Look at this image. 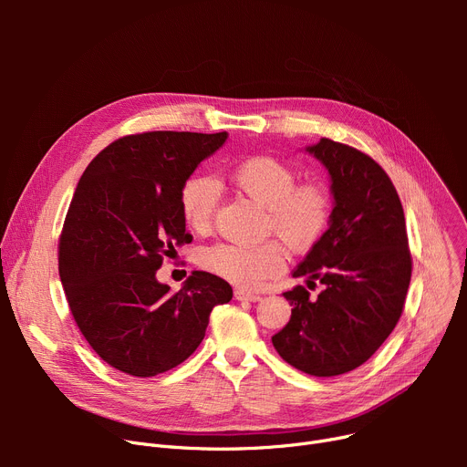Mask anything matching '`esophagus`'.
I'll list each match as a JSON object with an SVG mask.
<instances>
[{"mask_svg": "<svg viewBox=\"0 0 467 467\" xmlns=\"http://www.w3.org/2000/svg\"><path fill=\"white\" fill-rule=\"evenodd\" d=\"M234 297L238 301H250V303H255V301L261 299V296H257V293H252V291H246V289H236Z\"/></svg>", "mask_w": 467, "mask_h": 467, "instance_id": "34e87169", "label": "esophagus"}]
</instances>
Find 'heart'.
Here are the masks:
<instances>
[{"instance_id":"b5f03b06","label":"heart","mask_w":467,"mask_h":467,"mask_svg":"<svg viewBox=\"0 0 467 467\" xmlns=\"http://www.w3.org/2000/svg\"><path fill=\"white\" fill-rule=\"evenodd\" d=\"M229 178L238 191L266 208V229L275 231L293 250L312 248L326 233L331 215L327 192L317 185H296V174L284 162L263 155L248 157L231 168ZM219 196L212 178L187 180L182 189V213L189 229H210ZM285 257V248L276 240L259 246L217 244L204 252L202 265L210 273L252 289L282 273Z\"/></svg>"}]
</instances>
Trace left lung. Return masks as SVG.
I'll list each match as a JSON object with an SVG mask.
<instances>
[{
	"label": "left lung",
	"instance_id": "left-lung-1",
	"mask_svg": "<svg viewBox=\"0 0 467 467\" xmlns=\"http://www.w3.org/2000/svg\"><path fill=\"white\" fill-rule=\"evenodd\" d=\"M305 151L329 174V229L293 276L324 284L316 299L285 291L291 317L273 337L276 352L312 377H337L369 359L394 331L410 282L403 206L386 171L350 145L322 138Z\"/></svg>",
	"mask_w": 467,
	"mask_h": 467
}]
</instances>
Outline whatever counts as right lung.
Wrapping results in <instances>:
<instances>
[{"label": "right lung", "mask_w": 467, "mask_h": 467, "mask_svg": "<svg viewBox=\"0 0 467 467\" xmlns=\"http://www.w3.org/2000/svg\"><path fill=\"white\" fill-rule=\"evenodd\" d=\"M227 132H145L108 145L83 171L64 221L58 271L92 350L132 377L174 369L202 342L233 287L194 271L178 293L157 280L189 244L182 189Z\"/></svg>", "instance_id": "1"}]
</instances>
